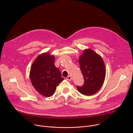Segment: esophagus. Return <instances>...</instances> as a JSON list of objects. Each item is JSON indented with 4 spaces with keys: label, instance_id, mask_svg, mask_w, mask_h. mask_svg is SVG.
<instances>
[{
    "label": "esophagus",
    "instance_id": "esophagus-1",
    "mask_svg": "<svg viewBox=\"0 0 133 133\" xmlns=\"http://www.w3.org/2000/svg\"><path fill=\"white\" fill-rule=\"evenodd\" d=\"M67 80H68V81H71V79H72V78H71V76H70V75H69V76H68L67 77Z\"/></svg>",
    "mask_w": 133,
    "mask_h": 133
}]
</instances>
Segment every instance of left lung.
I'll return each mask as SVG.
<instances>
[{
	"instance_id": "left-lung-1",
	"label": "left lung",
	"mask_w": 133,
	"mask_h": 133,
	"mask_svg": "<svg viewBox=\"0 0 133 133\" xmlns=\"http://www.w3.org/2000/svg\"><path fill=\"white\" fill-rule=\"evenodd\" d=\"M78 62L84 79V84L77 86L82 94L91 95L102 87L105 77V67L101 57L90 49L84 50Z\"/></svg>"
}]
</instances>
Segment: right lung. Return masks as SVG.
Returning a JSON list of instances; mask_svg holds the SVG:
<instances>
[{"label":"right lung","instance_id":"add662e5","mask_svg":"<svg viewBox=\"0 0 133 133\" xmlns=\"http://www.w3.org/2000/svg\"><path fill=\"white\" fill-rule=\"evenodd\" d=\"M55 56L46 52L35 59L30 69L32 84L39 93L50 97L55 92L56 87L64 79L60 70L55 66Z\"/></svg>","mask_w":133,"mask_h":133}]
</instances>
